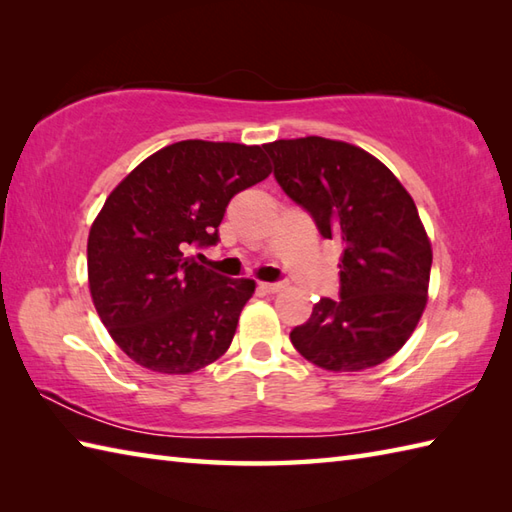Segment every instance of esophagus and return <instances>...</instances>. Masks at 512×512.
Listing matches in <instances>:
<instances>
[{"mask_svg":"<svg viewBox=\"0 0 512 512\" xmlns=\"http://www.w3.org/2000/svg\"><path fill=\"white\" fill-rule=\"evenodd\" d=\"M284 286H286V281H262V284H259V288H262L264 292H279Z\"/></svg>","mask_w":512,"mask_h":512,"instance_id":"34e87169","label":"esophagus"}]
</instances>
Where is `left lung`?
Returning a JSON list of instances; mask_svg holds the SVG:
<instances>
[{
  "mask_svg": "<svg viewBox=\"0 0 512 512\" xmlns=\"http://www.w3.org/2000/svg\"><path fill=\"white\" fill-rule=\"evenodd\" d=\"M275 180L323 239H339V299L323 297L290 332L297 352L330 372L394 356L427 306L431 244L411 195L361 147L308 136L264 145Z\"/></svg>",
  "mask_w": 512,
  "mask_h": 512,
  "instance_id": "left-lung-1",
  "label": "left lung"
}]
</instances>
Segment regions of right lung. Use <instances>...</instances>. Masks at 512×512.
I'll return each mask as SVG.
<instances>
[{
    "mask_svg": "<svg viewBox=\"0 0 512 512\" xmlns=\"http://www.w3.org/2000/svg\"><path fill=\"white\" fill-rule=\"evenodd\" d=\"M268 173L264 147L182 140L110 193L90 228L88 277L96 312L132 361L191 374L228 350L255 281L187 255L220 242L228 202Z\"/></svg>",
    "mask_w": 512,
    "mask_h": 512,
    "instance_id": "obj_1",
    "label": "right lung"
}]
</instances>
